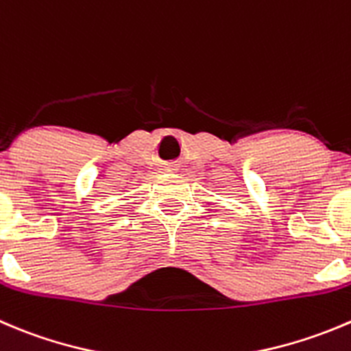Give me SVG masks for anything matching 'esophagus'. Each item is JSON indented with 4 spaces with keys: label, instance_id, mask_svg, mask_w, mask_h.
<instances>
[{
    "label": "esophagus",
    "instance_id": "1",
    "mask_svg": "<svg viewBox=\"0 0 351 351\" xmlns=\"http://www.w3.org/2000/svg\"><path fill=\"white\" fill-rule=\"evenodd\" d=\"M166 169H168V171H178L180 165H176V162H175V165H168V166H166Z\"/></svg>",
    "mask_w": 351,
    "mask_h": 351
}]
</instances>
